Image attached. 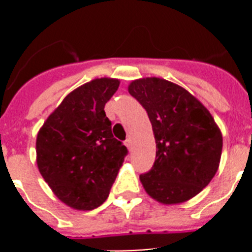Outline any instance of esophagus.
Segmentation results:
<instances>
[{
	"label": "esophagus",
	"mask_w": 252,
	"mask_h": 252,
	"mask_svg": "<svg viewBox=\"0 0 252 252\" xmlns=\"http://www.w3.org/2000/svg\"><path fill=\"white\" fill-rule=\"evenodd\" d=\"M125 145L127 146V149H128V150H131V146H132V141H131V139H130V137H128V139L126 140V141H125Z\"/></svg>",
	"instance_id": "obj_1"
}]
</instances>
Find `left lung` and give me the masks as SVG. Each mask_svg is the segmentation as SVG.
<instances>
[{
    "label": "left lung",
    "mask_w": 252,
    "mask_h": 252,
    "mask_svg": "<svg viewBox=\"0 0 252 252\" xmlns=\"http://www.w3.org/2000/svg\"><path fill=\"white\" fill-rule=\"evenodd\" d=\"M148 112L157 159L140 175L145 192L162 204L189 201L209 184L220 166L222 133L206 107L183 87L157 77L128 84Z\"/></svg>",
    "instance_id": "left-lung-1"
}]
</instances>
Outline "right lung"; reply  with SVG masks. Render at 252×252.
Wrapping results in <instances>:
<instances>
[{
  "label": "right lung",
  "instance_id": "1",
  "mask_svg": "<svg viewBox=\"0 0 252 252\" xmlns=\"http://www.w3.org/2000/svg\"><path fill=\"white\" fill-rule=\"evenodd\" d=\"M119 86L115 78H95L78 87L37 132L40 174L70 208L92 211L101 206L127 154L126 146L113 137L104 112Z\"/></svg>",
  "mask_w": 252,
  "mask_h": 252
}]
</instances>
